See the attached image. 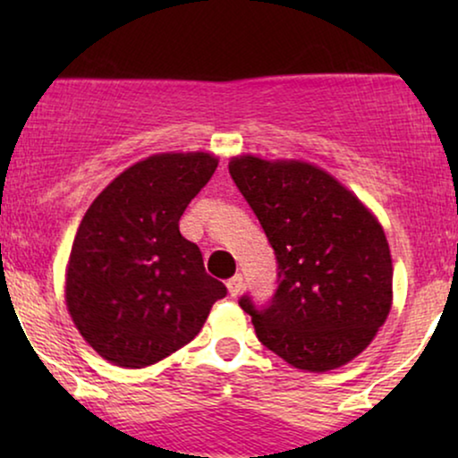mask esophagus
I'll use <instances>...</instances> for the list:
<instances>
[{"label":"esophagus","instance_id":"obj_1","mask_svg":"<svg viewBox=\"0 0 458 458\" xmlns=\"http://www.w3.org/2000/svg\"><path fill=\"white\" fill-rule=\"evenodd\" d=\"M227 290H229L231 296H237V293H242V290H243V277H242V275H235V277H231L227 281Z\"/></svg>","mask_w":458,"mask_h":458}]
</instances>
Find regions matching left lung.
Segmentation results:
<instances>
[{
  "label": "left lung",
  "instance_id": "obj_1",
  "mask_svg": "<svg viewBox=\"0 0 458 458\" xmlns=\"http://www.w3.org/2000/svg\"><path fill=\"white\" fill-rule=\"evenodd\" d=\"M229 174L277 260L271 300L259 306L248 293L240 298L262 346L304 371L346 365L392 306V259L377 218L306 162L240 156Z\"/></svg>",
  "mask_w": 458,
  "mask_h": 458
}]
</instances>
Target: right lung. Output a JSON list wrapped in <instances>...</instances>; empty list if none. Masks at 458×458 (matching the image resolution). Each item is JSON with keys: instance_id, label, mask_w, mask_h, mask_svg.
<instances>
[{"instance_id": "obj_1", "label": "right lung", "mask_w": 458, "mask_h": 458, "mask_svg": "<svg viewBox=\"0 0 458 458\" xmlns=\"http://www.w3.org/2000/svg\"><path fill=\"white\" fill-rule=\"evenodd\" d=\"M210 154H160L118 174L85 212L66 273L81 335L118 367L154 365L199 334L227 287L179 218L216 171Z\"/></svg>"}]
</instances>
